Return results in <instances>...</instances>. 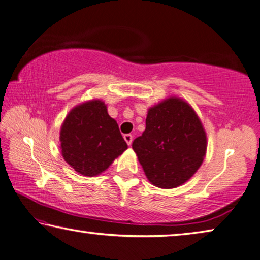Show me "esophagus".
<instances>
[{
    "instance_id": "obj_1",
    "label": "esophagus",
    "mask_w": 260,
    "mask_h": 260,
    "mask_svg": "<svg viewBox=\"0 0 260 260\" xmlns=\"http://www.w3.org/2000/svg\"><path fill=\"white\" fill-rule=\"evenodd\" d=\"M124 139L126 141V143L128 144V146H131L132 141H133V135H132V134H125L124 135Z\"/></svg>"
}]
</instances>
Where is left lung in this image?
Returning a JSON list of instances; mask_svg holds the SVG:
<instances>
[{
	"mask_svg": "<svg viewBox=\"0 0 260 260\" xmlns=\"http://www.w3.org/2000/svg\"><path fill=\"white\" fill-rule=\"evenodd\" d=\"M132 147L149 181L159 188H175L203 162L206 135L190 105L171 98L149 109L146 131Z\"/></svg>",
	"mask_w": 260,
	"mask_h": 260,
	"instance_id": "left-lung-1",
	"label": "left lung"
}]
</instances>
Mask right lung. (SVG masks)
I'll use <instances>...</instances> for the list:
<instances>
[{"mask_svg":"<svg viewBox=\"0 0 260 260\" xmlns=\"http://www.w3.org/2000/svg\"><path fill=\"white\" fill-rule=\"evenodd\" d=\"M61 155L82 175L102 173L127 149L117 121L96 100L74 108L60 129Z\"/></svg>","mask_w":260,"mask_h":260,"instance_id":"1","label":"right lung"}]
</instances>
